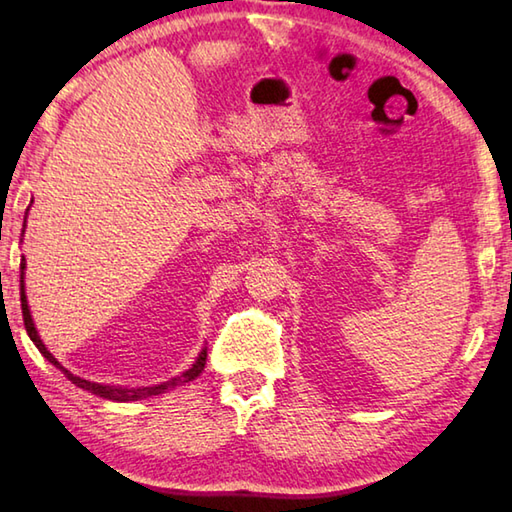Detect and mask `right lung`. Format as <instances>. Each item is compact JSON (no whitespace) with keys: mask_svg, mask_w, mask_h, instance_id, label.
Returning a JSON list of instances; mask_svg holds the SVG:
<instances>
[{"mask_svg":"<svg viewBox=\"0 0 512 512\" xmlns=\"http://www.w3.org/2000/svg\"><path fill=\"white\" fill-rule=\"evenodd\" d=\"M27 222V220H24ZM20 270H22V274H20V301H22V317H24V329H27V333H29V338L33 340V345L38 347V351L40 354H43L49 363H54L56 367H61L58 365V360L49 354L47 351V347L43 345V340L38 338V331H36V326H33V320H31V313H29V304H27V295H24V258H22V263H20ZM204 365H206V349H201V354H199V358L195 360V365L190 367L188 372H183L179 379H172V381H167V383H161V385H154V388H136V390H127V388H115V385H102V383H92V381H86V379H79V376H74V374H70L67 370H63V374L67 376V379H70L74 385H79V388H83V390H88V392H92V395H97V397H104V399H113V401H133V399H140V397H152V395H161V392H165L167 388H172V385H177L179 381L181 383H188V381H192V379H197V376L201 374V370H204Z\"/></svg>","mask_w":512,"mask_h":512,"instance_id":"right-lung-1","label":"right lung"}]
</instances>
